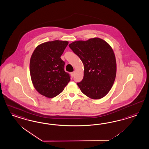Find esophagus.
<instances>
[{"instance_id":"obj_1","label":"esophagus","mask_w":149,"mask_h":149,"mask_svg":"<svg viewBox=\"0 0 149 149\" xmlns=\"http://www.w3.org/2000/svg\"><path fill=\"white\" fill-rule=\"evenodd\" d=\"M74 73H75L74 72H73L71 73V77H74Z\"/></svg>"}]
</instances>
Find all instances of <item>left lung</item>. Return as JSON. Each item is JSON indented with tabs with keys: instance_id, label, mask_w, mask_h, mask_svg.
<instances>
[{
	"instance_id": "8db88e82",
	"label": "left lung",
	"mask_w": 149,
	"mask_h": 149,
	"mask_svg": "<svg viewBox=\"0 0 149 149\" xmlns=\"http://www.w3.org/2000/svg\"><path fill=\"white\" fill-rule=\"evenodd\" d=\"M70 48L84 65V77L77 83L81 91L88 97L97 100L109 93L115 81L116 63L111 46L101 38L76 41Z\"/></svg>"
}]
</instances>
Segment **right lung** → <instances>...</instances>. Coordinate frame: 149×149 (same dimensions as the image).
Wrapping results in <instances>:
<instances>
[{
	"label": "right lung",
	"instance_id": "1",
	"mask_svg": "<svg viewBox=\"0 0 149 149\" xmlns=\"http://www.w3.org/2000/svg\"><path fill=\"white\" fill-rule=\"evenodd\" d=\"M68 44L55 40L43 43L33 52L30 60V77L35 89L48 98L60 94L70 81L64 71L65 62L60 56Z\"/></svg>",
	"mask_w": 149,
	"mask_h": 149
}]
</instances>
